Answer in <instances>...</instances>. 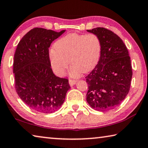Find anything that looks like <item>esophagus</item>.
<instances>
[{
  "label": "esophagus",
  "instance_id": "obj_1",
  "mask_svg": "<svg viewBox=\"0 0 148 148\" xmlns=\"http://www.w3.org/2000/svg\"><path fill=\"white\" fill-rule=\"evenodd\" d=\"M76 82H77L76 80L69 79V84H70V86H74V85H75V84H76Z\"/></svg>",
  "mask_w": 148,
  "mask_h": 148
}]
</instances>
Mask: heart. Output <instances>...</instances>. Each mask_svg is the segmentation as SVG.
I'll return each instance as SVG.
<instances>
[{
	"mask_svg": "<svg viewBox=\"0 0 148 148\" xmlns=\"http://www.w3.org/2000/svg\"><path fill=\"white\" fill-rule=\"evenodd\" d=\"M54 50L49 53V61L57 76H64L70 62L72 77H78L82 72L95 68L101 53V43L94 34H69L54 44ZM70 61L69 62V61Z\"/></svg>",
	"mask_w": 148,
	"mask_h": 148,
	"instance_id": "heart-1",
	"label": "heart"
}]
</instances>
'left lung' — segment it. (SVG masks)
<instances>
[{
    "label": "left lung",
    "mask_w": 148,
    "mask_h": 148,
    "mask_svg": "<svg viewBox=\"0 0 148 148\" xmlns=\"http://www.w3.org/2000/svg\"><path fill=\"white\" fill-rule=\"evenodd\" d=\"M87 31L97 35L101 43L98 64L86 77L87 102L98 111L112 110L129 92L132 76L131 57L123 42L114 32L103 27Z\"/></svg>",
    "instance_id": "obj_1"
}]
</instances>
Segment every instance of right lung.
<instances>
[{
  "instance_id": "obj_1",
  "label": "right lung",
  "mask_w": 148,
  "mask_h": 148,
  "mask_svg": "<svg viewBox=\"0 0 148 148\" xmlns=\"http://www.w3.org/2000/svg\"><path fill=\"white\" fill-rule=\"evenodd\" d=\"M64 31L32 29L19 41L15 52V89L27 106L40 113L59 110L71 88L68 79L53 74L49 57L51 42Z\"/></svg>"
}]
</instances>
